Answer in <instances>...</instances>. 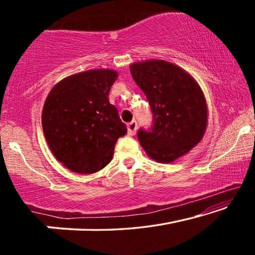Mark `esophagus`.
I'll return each mask as SVG.
<instances>
[{
  "mask_svg": "<svg viewBox=\"0 0 255 255\" xmlns=\"http://www.w3.org/2000/svg\"><path fill=\"white\" fill-rule=\"evenodd\" d=\"M127 130H128V135L133 136L137 131V122L136 120H132L129 124H127Z\"/></svg>",
  "mask_w": 255,
  "mask_h": 255,
  "instance_id": "1",
  "label": "esophagus"
}]
</instances>
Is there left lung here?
<instances>
[{
	"mask_svg": "<svg viewBox=\"0 0 255 255\" xmlns=\"http://www.w3.org/2000/svg\"><path fill=\"white\" fill-rule=\"evenodd\" d=\"M129 67L154 117L152 130L139 129L138 140L154 161L174 162L199 144L205 135L208 123L205 94L188 72L166 60H144Z\"/></svg>",
	"mask_w": 255,
	"mask_h": 255,
	"instance_id": "8db88e82",
	"label": "left lung"
}]
</instances>
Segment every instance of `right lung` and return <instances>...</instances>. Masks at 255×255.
Here are the masks:
<instances>
[{"label":"right lung","instance_id":"add662e5","mask_svg":"<svg viewBox=\"0 0 255 255\" xmlns=\"http://www.w3.org/2000/svg\"><path fill=\"white\" fill-rule=\"evenodd\" d=\"M118 79L115 70H89L53 86L45 100L41 125L57 161L76 173L91 174L111 161L115 144L127 128L109 92Z\"/></svg>","mask_w":255,"mask_h":255}]
</instances>
